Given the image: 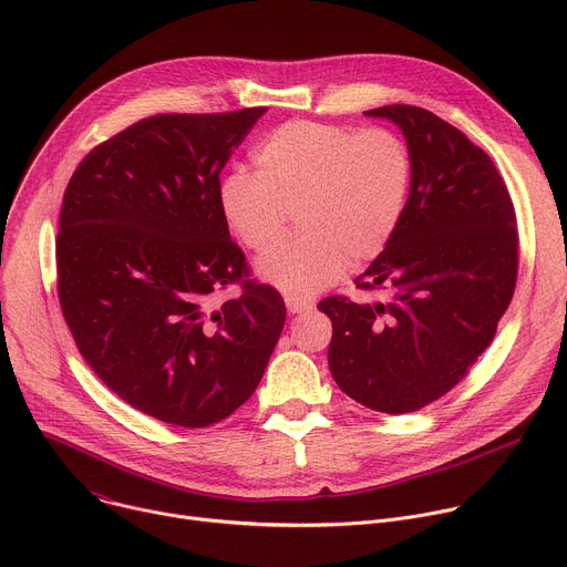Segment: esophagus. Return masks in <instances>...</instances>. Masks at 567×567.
Masks as SVG:
<instances>
[{
    "mask_svg": "<svg viewBox=\"0 0 567 567\" xmlns=\"http://www.w3.org/2000/svg\"><path fill=\"white\" fill-rule=\"evenodd\" d=\"M285 302H287L289 313H305V311H309V309L313 307L311 300H307V298H296V296H287Z\"/></svg>",
    "mask_w": 567,
    "mask_h": 567,
    "instance_id": "esophagus-1",
    "label": "esophagus"
}]
</instances>
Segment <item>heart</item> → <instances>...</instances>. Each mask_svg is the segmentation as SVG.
<instances>
[{
  "mask_svg": "<svg viewBox=\"0 0 567 567\" xmlns=\"http://www.w3.org/2000/svg\"><path fill=\"white\" fill-rule=\"evenodd\" d=\"M254 161L256 173L235 168L221 179L219 206L256 251L299 213L303 235L258 260V274L287 296H311L350 260L377 258L406 213L413 161L406 141L388 127L289 121L260 141Z\"/></svg>",
  "mask_w": 567,
  "mask_h": 567,
  "instance_id": "b5f03b06",
  "label": "heart"
}]
</instances>
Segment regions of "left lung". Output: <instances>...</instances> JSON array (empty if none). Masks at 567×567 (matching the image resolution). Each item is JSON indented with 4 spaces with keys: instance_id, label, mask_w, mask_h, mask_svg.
<instances>
[{
    "instance_id": "8db88e82",
    "label": "left lung",
    "mask_w": 567,
    "mask_h": 567,
    "mask_svg": "<svg viewBox=\"0 0 567 567\" xmlns=\"http://www.w3.org/2000/svg\"><path fill=\"white\" fill-rule=\"evenodd\" d=\"M406 136L413 179L388 247L354 280L383 302L330 296L328 350L339 388L361 406L413 413L457 385L494 341L518 276V230L507 186L482 147L429 110L365 112Z\"/></svg>"
}]
</instances>
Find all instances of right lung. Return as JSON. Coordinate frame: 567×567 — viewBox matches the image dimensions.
<instances>
[{
  "label": "right lung",
  "mask_w": 567,
  "mask_h": 567,
  "mask_svg": "<svg viewBox=\"0 0 567 567\" xmlns=\"http://www.w3.org/2000/svg\"><path fill=\"white\" fill-rule=\"evenodd\" d=\"M267 107L158 114L96 145L64 190L58 298L73 341L132 409L204 429L258 388L282 296L249 280L219 173ZM228 284L240 296L212 305Z\"/></svg>",
  "instance_id": "add662e5"
}]
</instances>
